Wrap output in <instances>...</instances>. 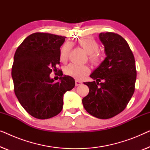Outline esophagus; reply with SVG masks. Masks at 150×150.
I'll return each mask as SVG.
<instances>
[{
  "label": "esophagus",
  "instance_id": "1",
  "mask_svg": "<svg viewBox=\"0 0 150 150\" xmlns=\"http://www.w3.org/2000/svg\"><path fill=\"white\" fill-rule=\"evenodd\" d=\"M82 84V83L81 81H75V85H76V86H79V85H81Z\"/></svg>",
  "mask_w": 150,
  "mask_h": 150
}]
</instances>
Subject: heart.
Listing matches in <instances>:
<instances>
[{"label": "heart", "instance_id": "1", "mask_svg": "<svg viewBox=\"0 0 150 150\" xmlns=\"http://www.w3.org/2000/svg\"><path fill=\"white\" fill-rule=\"evenodd\" d=\"M78 44L89 54V59L94 65H99L101 62V55L98 52L99 44L95 39L91 37H86L80 39ZM71 48V44L66 42L61 47L60 51V59L65 62L67 60L69 52ZM90 72V69L87 65H78L76 64H69L65 67L64 73L67 76L74 78L78 80H82Z\"/></svg>", "mask_w": 150, "mask_h": 150}]
</instances>
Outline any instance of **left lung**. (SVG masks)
<instances>
[{
    "label": "left lung",
    "mask_w": 150,
    "mask_h": 150,
    "mask_svg": "<svg viewBox=\"0 0 150 150\" xmlns=\"http://www.w3.org/2000/svg\"><path fill=\"white\" fill-rule=\"evenodd\" d=\"M99 38L106 57L90 75L95 81L84 83L89 92L82 102L90 115L106 120L126 107L134 92L137 70L133 53L122 36L106 32Z\"/></svg>",
    "instance_id": "obj_1"
}]
</instances>
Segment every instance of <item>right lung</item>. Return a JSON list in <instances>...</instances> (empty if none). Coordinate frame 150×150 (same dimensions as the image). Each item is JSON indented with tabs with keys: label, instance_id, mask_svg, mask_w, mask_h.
Segmentation results:
<instances>
[{
	"label": "right lung",
	"instance_id": "obj_1",
	"mask_svg": "<svg viewBox=\"0 0 150 150\" xmlns=\"http://www.w3.org/2000/svg\"><path fill=\"white\" fill-rule=\"evenodd\" d=\"M65 37L47 33L28 36L16 51L11 69L14 92L30 115L40 120L56 116L61 111L63 95L75 86L69 76L54 82L50 77L60 63V47ZM61 71L58 69V71Z\"/></svg>",
	"mask_w": 150,
	"mask_h": 150
}]
</instances>
